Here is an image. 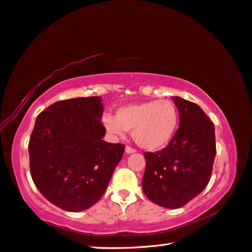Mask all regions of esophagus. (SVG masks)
Returning a JSON list of instances; mask_svg holds the SVG:
<instances>
[{"instance_id": "esophagus-1", "label": "esophagus", "mask_w": 252, "mask_h": 252, "mask_svg": "<svg viewBox=\"0 0 252 252\" xmlns=\"http://www.w3.org/2000/svg\"><path fill=\"white\" fill-rule=\"evenodd\" d=\"M134 153H137V150L133 149V148H131V147H126V154L130 155V154H134Z\"/></svg>"}]
</instances>
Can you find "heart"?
<instances>
[{"label": "heart", "mask_w": 252, "mask_h": 252, "mask_svg": "<svg viewBox=\"0 0 252 252\" xmlns=\"http://www.w3.org/2000/svg\"><path fill=\"white\" fill-rule=\"evenodd\" d=\"M179 122L177 106L169 99H154L119 107L115 118L105 114L103 125L109 132L122 135L132 131L142 149L155 151L166 147L176 133Z\"/></svg>", "instance_id": "1"}]
</instances>
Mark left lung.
<instances>
[{
    "label": "left lung",
    "mask_w": 252,
    "mask_h": 252,
    "mask_svg": "<svg viewBox=\"0 0 252 252\" xmlns=\"http://www.w3.org/2000/svg\"><path fill=\"white\" fill-rule=\"evenodd\" d=\"M171 98L179 113V126L166 148L143 154L142 189L155 204L179 209L206 187L217 149L214 125L204 111L179 96Z\"/></svg>",
    "instance_id": "obj_1"
}]
</instances>
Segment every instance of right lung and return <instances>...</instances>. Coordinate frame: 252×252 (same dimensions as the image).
Masks as SVG:
<instances>
[{
    "instance_id": "add662e5",
    "label": "right lung",
    "mask_w": 252,
    "mask_h": 252,
    "mask_svg": "<svg viewBox=\"0 0 252 252\" xmlns=\"http://www.w3.org/2000/svg\"><path fill=\"white\" fill-rule=\"evenodd\" d=\"M99 96L56 102L35 120L30 171L48 201L68 212L90 209L105 193L125 146L103 140Z\"/></svg>"
}]
</instances>
